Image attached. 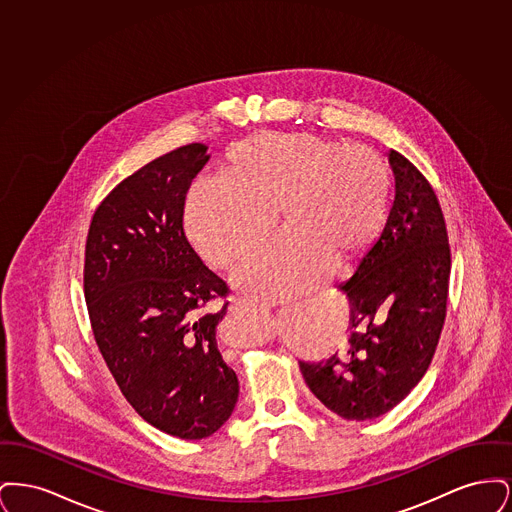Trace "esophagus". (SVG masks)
<instances>
[{"label": "esophagus", "instance_id": "34e87169", "mask_svg": "<svg viewBox=\"0 0 512 512\" xmlns=\"http://www.w3.org/2000/svg\"><path fill=\"white\" fill-rule=\"evenodd\" d=\"M234 309L240 311V313H245V315H263L265 313V309L261 305L249 303V301H234Z\"/></svg>", "mask_w": 512, "mask_h": 512}]
</instances>
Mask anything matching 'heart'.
I'll return each mask as SVG.
<instances>
[{"mask_svg":"<svg viewBox=\"0 0 512 512\" xmlns=\"http://www.w3.org/2000/svg\"><path fill=\"white\" fill-rule=\"evenodd\" d=\"M390 201L386 161L317 134H257L232 147L222 182H199L186 199V234L195 253L230 270L274 226L284 234L240 268L232 282L259 301L311 290L332 261L347 263L384 228Z\"/></svg>","mask_w":512,"mask_h":512,"instance_id":"b5f03b06","label":"heart"}]
</instances>
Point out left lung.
I'll use <instances>...</instances> for the list:
<instances>
[{"label":"left lung","instance_id":"left-lung-1","mask_svg":"<svg viewBox=\"0 0 512 512\" xmlns=\"http://www.w3.org/2000/svg\"><path fill=\"white\" fill-rule=\"evenodd\" d=\"M395 199L380 240L338 286L349 301V338L322 361H299L318 401L345 420L391 411L422 380L445 320L451 251L428 180L388 153Z\"/></svg>","mask_w":512,"mask_h":512}]
</instances>
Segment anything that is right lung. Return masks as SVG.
Wrapping results in <instances>:
<instances>
[{
    "label": "right lung",
    "instance_id": "obj_1",
    "mask_svg": "<svg viewBox=\"0 0 512 512\" xmlns=\"http://www.w3.org/2000/svg\"><path fill=\"white\" fill-rule=\"evenodd\" d=\"M211 155L190 144L147 163L107 195L90 224L84 295L99 351L146 422L180 439L215 434L240 384L220 353L226 284L184 234L186 195Z\"/></svg>",
    "mask_w": 512,
    "mask_h": 512
}]
</instances>
